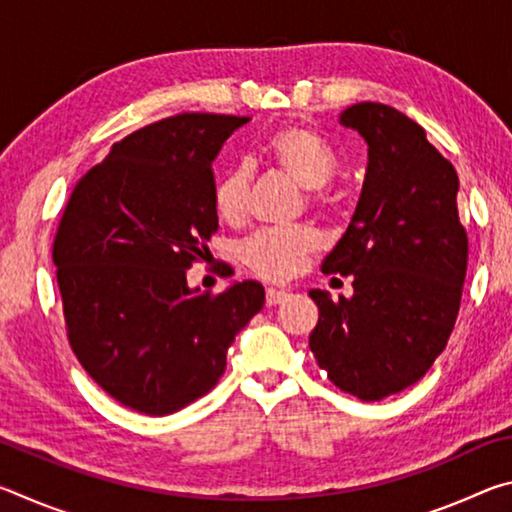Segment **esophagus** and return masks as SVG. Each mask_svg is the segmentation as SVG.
Listing matches in <instances>:
<instances>
[{
  "mask_svg": "<svg viewBox=\"0 0 512 512\" xmlns=\"http://www.w3.org/2000/svg\"><path fill=\"white\" fill-rule=\"evenodd\" d=\"M289 296H291V293L284 291V289H266V305H268V307L282 305V302L287 300Z\"/></svg>",
  "mask_w": 512,
  "mask_h": 512,
  "instance_id": "obj_1",
  "label": "esophagus"
}]
</instances>
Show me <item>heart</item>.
I'll return each instance as SVG.
<instances>
[{
    "mask_svg": "<svg viewBox=\"0 0 512 512\" xmlns=\"http://www.w3.org/2000/svg\"><path fill=\"white\" fill-rule=\"evenodd\" d=\"M264 158L284 176L307 187V198L314 205L327 201L325 185L336 173V155L323 137L307 126L291 124L277 128L262 146ZM250 169L235 164L219 178L214 187V210L228 223L244 221L248 210ZM320 248V235L311 225H287L255 232L241 244V259L250 271L266 280L282 282L305 268L307 257Z\"/></svg>",
    "mask_w": 512,
    "mask_h": 512,
    "instance_id": "heart-1",
    "label": "heart"
}]
</instances>
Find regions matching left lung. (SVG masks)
<instances>
[{"mask_svg":"<svg viewBox=\"0 0 512 512\" xmlns=\"http://www.w3.org/2000/svg\"><path fill=\"white\" fill-rule=\"evenodd\" d=\"M341 126L368 144L352 221L323 273L352 275V298L311 289L309 348L329 381L377 402L420 381L452 336L467 271L458 176L424 128L384 103H354Z\"/></svg>","mask_w":512,"mask_h":512,"instance_id":"obj_1","label":"left lung"}]
</instances>
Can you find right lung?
Masks as SVG:
<instances>
[{
	"instance_id": "obj_1",
	"label": "right lung",
	"mask_w": 512,
	"mask_h": 512,
	"mask_svg": "<svg viewBox=\"0 0 512 512\" xmlns=\"http://www.w3.org/2000/svg\"><path fill=\"white\" fill-rule=\"evenodd\" d=\"M248 117L185 112L112 144L60 216L54 264L67 339L110 397L169 415L210 393L264 287L189 289L219 228L212 162Z\"/></svg>"
}]
</instances>
